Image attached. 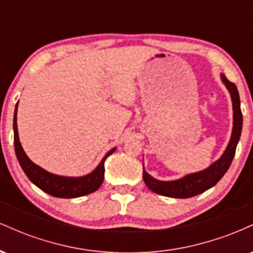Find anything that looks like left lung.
Wrapping results in <instances>:
<instances>
[{
    "instance_id": "obj_1",
    "label": "left lung",
    "mask_w": 253,
    "mask_h": 253,
    "mask_svg": "<svg viewBox=\"0 0 253 253\" xmlns=\"http://www.w3.org/2000/svg\"><path fill=\"white\" fill-rule=\"evenodd\" d=\"M220 78H221V82L225 84L226 89L228 90L232 100V108H233V127H232V134L227 147L223 151L221 157L216 159L214 163H211L210 167L206 168L205 170L188 173V175L178 179H173V181H159L151 176L150 173H147L146 170L144 169V182L153 193L173 197V199H187V197L196 196L214 187L228 170L229 165L233 161V157L236 155L237 145L239 143L240 134H242L243 114L240 110L239 92H238L236 84L229 82L223 74H220Z\"/></svg>"
}]
</instances>
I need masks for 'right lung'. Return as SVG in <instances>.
<instances>
[{
	"label": "right lung",
	"instance_id": "right-lung-1",
	"mask_svg": "<svg viewBox=\"0 0 253 253\" xmlns=\"http://www.w3.org/2000/svg\"><path fill=\"white\" fill-rule=\"evenodd\" d=\"M17 103L15 106V112H14L13 121L14 146H15L17 161L21 165L26 176L30 178V181L33 184H36L39 189L47 193L48 195L60 197V199H75V197L88 195V194L96 191L101 187L104 179V162H106L107 157L114 153L117 147H113L112 150H109L102 158V161L100 162V164L91 172L86 173L84 176L69 177L48 172V171L42 169V167L33 163L28 158V156L26 155L24 149H22L19 139V132H17Z\"/></svg>",
	"mask_w": 253,
	"mask_h": 253
}]
</instances>
